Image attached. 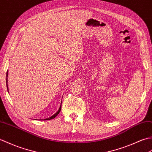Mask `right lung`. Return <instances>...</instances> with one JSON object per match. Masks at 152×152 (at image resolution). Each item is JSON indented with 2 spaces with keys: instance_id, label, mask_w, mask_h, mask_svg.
<instances>
[{
  "instance_id": "right-lung-1",
  "label": "right lung",
  "mask_w": 152,
  "mask_h": 152,
  "mask_svg": "<svg viewBox=\"0 0 152 152\" xmlns=\"http://www.w3.org/2000/svg\"><path fill=\"white\" fill-rule=\"evenodd\" d=\"M8 71H7V72H6V86H7V90H8V93H9L8 85ZM61 106H62V103H60V107H59V109L58 110V111H57V112H56L55 114H53V115L52 116H50V117H49V118H48L43 119V120H52V119H53V118H55L59 114L60 111L61 110Z\"/></svg>"
}]
</instances>
